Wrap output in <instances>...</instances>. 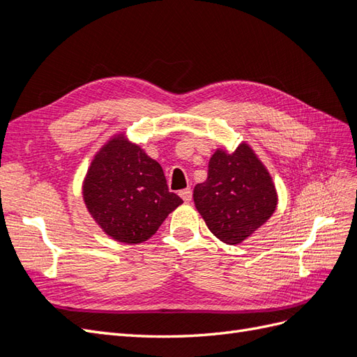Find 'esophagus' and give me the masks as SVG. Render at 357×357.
Wrapping results in <instances>:
<instances>
[{
	"instance_id": "esophagus-1",
	"label": "esophagus",
	"mask_w": 357,
	"mask_h": 357,
	"mask_svg": "<svg viewBox=\"0 0 357 357\" xmlns=\"http://www.w3.org/2000/svg\"><path fill=\"white\" fill-rule=\"evenodd\" d=\"M179 196L182 197V201L184 202H190L193 197V192L190 188H185V190H182V192H179Z\"/></svg>"
}]
</instances>
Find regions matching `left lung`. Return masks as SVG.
<instances>
[{"instance_id":"8db88e82","label":"left lung","mask_w":357,"mask_h":357,"mask_svg":"<svg viewBox=\"0 0 357 357\" xmlns=\"http://www.w3.org/2000/svg\"><path fill=\"white\" fill-rule=\"evenodd\" d=\"M193 199L206 227L228 245L243 242L277 208L272 178L245 143L233 153L214 152L208 176L195 187Z\"/></svg>"}]
</instances>
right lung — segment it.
<instances>
[{"mask_svg": "<svg viewBox=\"0 0 357 357\" xmlns=\"http://www.w3.org/2000/svg\"><path fill=\"white\" fill-rule=\"evenodd\" d=\"M84 199L107 236L130 245L153 236L182 204L169 192L161 165L123 135L103 146L91 162Z\"/></svg>", "mask_w": 357, "mask_h": 357, "instance_id": "right-lung-1", "label": "right lung"}]
</instances>
